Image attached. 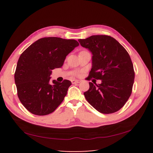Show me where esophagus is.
<instances>
[{
	"instance_id": "obj_1",
	"label": "esophagus",
	"mask_w": 153,
	"mask_h": 153,
	"mask_svg": "<svg viewBox=\"0 0 153 153\" xmlns=\"http://www.w3.org/2000/svg\"><path fill=\"white\" fill-rule=\"evenodd\" d=\"M81 82V81L79 79H72L71 80V83L73 84H76V83H79Z\"/></svg>"
}]
</instances>
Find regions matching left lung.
<instances>
[{
  "instance_id": "left-lung-1",
  "label": "left lung",
  "mask_w": 153,
  "mask_h": 153,
  "mask_svg": "<svg viewBox=\"0 0 153 153\" xmlns=\"http://www.w3.org/2000/svg\"><path fill=\"white\" fill-rule=\"evenodd\" d=\"M92 54L89 77L101 80L84 92L86 100L102 114L116 112L125 105L132 91L135 73L131 58L118 41L108 35H92L79 39Z\"/></svg>"
}]
</instances>
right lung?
<instances>
[{
	"label": "right lung",
	"mask_w": 153,
	"mask_h": 153,
	"mask_svg": "<svg viewBox=\"0 0 153 153\" xmlns=\"http://www.w3.org/2000/svg\"><path fill=\"white\" fill-rule=\"evenodd\" d=\"M79 43L74 39L45 37L36 41L19 56L14 74L18 96L29 112L38 116L53 112L66 97L71 83L53 80L52 70L62 66L67 55Z\"/></svg>",
	"instance_id": "right-lung-1"
}]
</instances>
